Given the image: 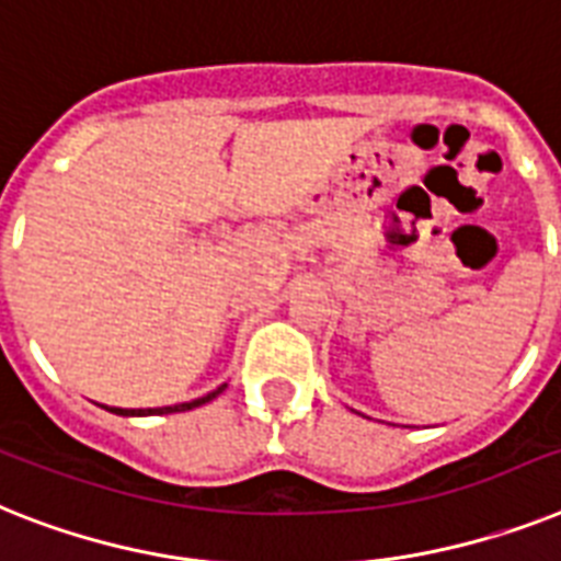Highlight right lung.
<instances>
[{"label":"right lung","instance_id":"add662e5","mask_svg":"<svg viewBox=\"0 0 561 561\" xmlns=\"http://www.w3.org/2000/svg\"><path fill=\"white\" fill-rule=\"evenodd\" d=\"M227 386V383H225ZM225 386H218L216 391H209V394H204V398L198 400H190V403H175V407H161V409H108V412H115V414H126V417H135V414H172V412H190V409L195 407H204V403H209L213 398H218L221 391H225Z\"/></svg>","mask_w":561,"mask_h":561}]
</instances>
